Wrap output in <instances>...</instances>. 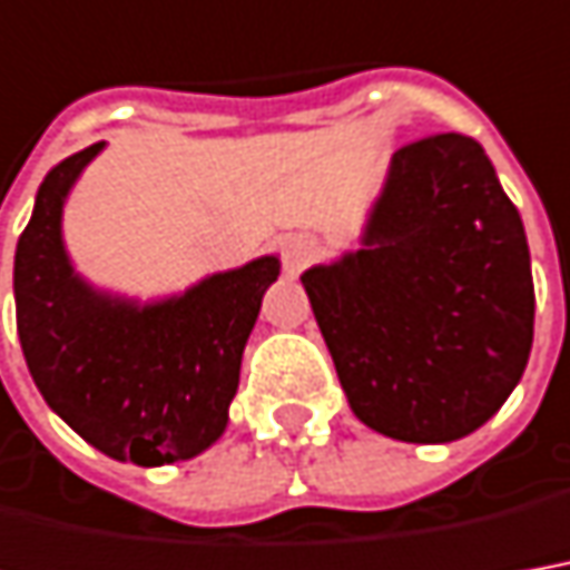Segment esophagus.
I'll return each instance as SVG.
<instances>
[{"label":"esophagus","mask_w":570,"mask_h":570,"mask_svg":"<svg viewBox=\"0 0 570 570\" xmlns=\"http://www.w3.org/2000/svg\"><path fill=\"white\" fill-rule=\"evenodd\" d=\"M317 255V243L312 236H289L284 246V271L286 274H299L312 258Z\"/></svg>","instance_id":"34e87169"}]
</instances>
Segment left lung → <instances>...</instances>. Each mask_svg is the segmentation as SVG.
I'll list each match as a JSON object with an SVG mask.
<instances>
[{"label":"left lung","instance_id":"obj_1","mask_svg":"<svg viewBox=\"0 0 570 570\" xmlns=\"http://www.w3.org/2000/svg\"><path fill=\"white\" fill-rule=\"evenodd\" d=\"M355 417L402 443H452L512 396L533 343L521 215L478 139L390 158L362 249L302 274Z\"/></svg>","mask_w":570,"mask_h":570}]
</instances>
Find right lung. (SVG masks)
Returning a JSON list of instances; mask_svg holds the SVG:
<instances>
[{
  "mask_svg": "<svg viewBox=\"0 0 570 570\" xmlns=\"http://www.w3.org/2000/svg\"><path fill=\"white\" fill-rule=\"evenodd\" d=\"M106 142L58 161L14 253V312L30 377L71 431L115 462L196 459L230 421L243 350L277 255L208 274L165 299L99 289L65 246V203Z\"/></svg>",
  "mask_w": 570,
  "mask_h": 570,
  "instance_id": "right-lung-1",
  "label": "right lung"
}]
</instances>
